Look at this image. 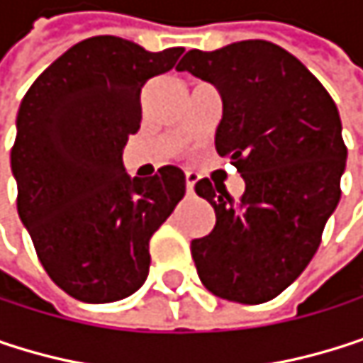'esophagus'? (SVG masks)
Wrapping results in <instances>:
<instances>
[{"label":"esophagus","mask_w":363,"mask_h":363,"mask_svg":"<svg viewBox=\"0 0 363 363\" xmlns=\"http://www.w3.org/2000/svg\"><path fill=\"white\" fill-rule=\"evenodd\" d=\"M196 174L194 172H187L185 174V183H187V194H194V185H196Z\"/></svg>","instance_id":"esophagus-1"}]
</instances>
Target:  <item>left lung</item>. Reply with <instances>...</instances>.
I'll list each match as a JSON object with an SVG mask.
<instances>
[{
	"label": "left lung",
	"mask_w": 363,
	"mask_h": 363,
	"mask_svg": "<svg viewBox=\"0 0 363 363\" xmlns=\"http://www.w3.org/2000/svg\"><path fill=\"white\" fill-rule=\"evenodd\" d=\"M176 69L219 89L215 146L245 178L238 202L208 178L196 183L217 215L191 242L200 281L230 302H268L304 272L338 206L347 163L338 108L302 61L266 40L189 50Z\"/></svg>",
	"instance_id": "obj_1"
}]
</instances>
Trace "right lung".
<instances>
[{
    "instance_id": "right-lung-1",
    "label": "right lung",
    "mask_w": 363,
    "mask_h": 363,
    "mask_svg": "<svg viewBox=\"0 0 363 363\" xmlns=\"http://www.w3.org/2000/svg\"><path fill=\"white\" fill-rule=\"evenodd\" d=\"M183 50L95 35L50 63L21 101L10 152L18 217L48 277L80 302H116L142 287L148 240L185 196L176 165L150 178L123 167L142 86Z\"/></svg>"
}]
</instances>
